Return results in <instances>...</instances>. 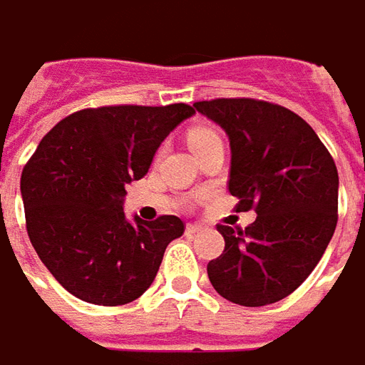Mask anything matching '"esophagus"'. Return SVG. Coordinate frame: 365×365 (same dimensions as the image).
<instances>
[{"instance_id": "obj_1", "label": "esophagus", "mask_w": 365, "mask_h": 365, "mask_svg": "<svg viewBox=\"0 0 365 365\" xmlns=\"http://www.w3.org/2000/svg\"><path fill=\"white\" fill-rule=\"evenodd\" d=\"M204 230V226H200V224H187L185 226V232L190 234V236H194V234H200Z\"/></svg>"}]
</instances>
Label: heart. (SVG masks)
<instances>
[{
	"label": "heart",
	"instance_id": "1",
	"mask_svg": "<svg viewBox=\"0 0 365 365\" xmlns=\"http://www.w3.org/2000/svg\"><path fill=\"white\" fill-rule=\"evenodd\" d=\"M214 137H220V135L214 131V129H210V127H197L194 131H190L187 141H190V147L195 149L197 145H202L204 141H210V139H214Z\"/></svg>",
	"mask_w": 365,
	"mask_h": 365
}]
</instances>
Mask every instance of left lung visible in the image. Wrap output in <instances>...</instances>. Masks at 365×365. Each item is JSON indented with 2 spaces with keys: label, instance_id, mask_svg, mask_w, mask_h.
Here are the masks:
<instances>
[{
  "label": "left lung",
  "instance_id": "1",
  "mask_svg": "<svg viewBox=\"0 0 365 365\" xmlns=\"http://www.w3.org/2000/svg\"><path fill=\"white\" fill-rule=\"evenodd\" d=\"M194 107L228 133L236 212H257L245 230L218 224L226 246L207 262L210 283L236 305L277 303L311 274L335 232V161L307 120L281 105L212 98Z\"/></svg>",
  "mask_w": 365,
  "mask_h": 365
}]
</instances>
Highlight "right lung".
Here are the masks:
<instances>
[{
	"label": "right lung",
	"mask_w": 365,
	"mask_h": 365,
	"mask_svg": "<svg viewBox=\"0 0 365 365\" xmlns=\"http://www.w3.org/2000/svg\"><path fill=\"white\" fill-rule=\"evenodd\" d=\"M194 113L185 103L82 108L46 133L21 171L26 228L68 293L117 307L151 287L185 224L178 216L129 222L125 187L143 178L161 141Z\"/></svg>",
	"instance_id": "add662e5"
}]
</instances>
